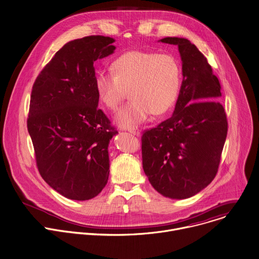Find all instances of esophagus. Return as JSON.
I'll use <instances>...</instances> for the list:
<instances>
[{"instance_id":"esophagus-1","label":"esophagus","mask_w":259,"mask_h":259,"mask_svg":"<svg viewBox=\"0 0 259 259\" xmlns=\"http://www.w3.org/2000/svg\"><path fill=\"white\" fill-rule=\"evenodd\" d=\"M128 131H129L131 134H133V135H139V134H140V131H139V129H138L137 127L129 128V129H128Z\"/></svg>"}]
</instances>
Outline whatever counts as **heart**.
Returning a JSON list of instances; mask_svg holds the SVG:
<instances>
[{"instance_id": "heart-1", "label": "heart", "mask_w": 259, "mask_h": 259, "mask_svg": "<svg viewBox=\"0 0 259 259\" xmlns=\"http://www.w3.org/2000/svg\"><path fill=\"white\" fill-rule=\"evenodd\" d=\"M182 84V68L176 57L134 50L122 54L111 65V72H98L95 80L101 102L116 111L129 90L130 102L115 116L122 128L144 122L150 113L165 114L178 99Z\"/></svg>"}]
</instances>
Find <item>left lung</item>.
Instances as JSON below:
<instances>
[{
	"label": "left lung",
	"instance_id": "1",
	"mask_svg": "<svg viewBox=\"0 0 259 259\" xmlns=\"http://www.w3.org/2000/svg\"><path fill=\"white\" fill-rule=\"evenodd\" d=\"M160 41L178 46L183 81L171 118L141 136L142 165L158 193L184 199L214 179L228 121L219 102L220 81L203 54L186 38L164 37Z\"/></svg>",
	"mask_w": 259,
	"mask_h": 259
}]
</instances>
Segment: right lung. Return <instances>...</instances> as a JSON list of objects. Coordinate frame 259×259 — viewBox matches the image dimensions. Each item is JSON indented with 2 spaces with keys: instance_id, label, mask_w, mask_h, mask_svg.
<instances>
[{
  "instance_id": "1",
  "label": "right lung",
  "mask_w": 259,
  "mask_h": 259,
  "mask_svg": "<svg viewBox=\"0 0 259 259\" xmlns=\"http://www.w3.org/2000/svg\"><path fill=\"white\" fill-rule=\"evenodd\" d=\"M115 39L90 35L66 44L36 77L27 129L42 179L73 200L96 197L110 174L108 146L118 133L98 108L94 63L113 54Z\"/></svg>"
}]
</instances>
